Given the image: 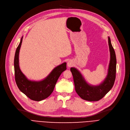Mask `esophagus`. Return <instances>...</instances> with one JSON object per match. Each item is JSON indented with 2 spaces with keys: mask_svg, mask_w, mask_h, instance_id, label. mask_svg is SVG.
<instances>
[{
  "mask_svg": "<svg viewBox=\"0 0 130 130\" xmlns=\"http://www.w3.org/2000/svg\"><path fill=\"white\" fill-rule=\"evenodd\" d=\"M73 64H73V61H72V60H70L68 61L67 64V66L69 67H70L72 66L73 65Z\"/></svg>",
  "mask_w": 130,
  "mask_h": 130,
  "instance_id": "1",
  "label": "esophagus"
}]
</instances>
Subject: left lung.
Here are the masks:
<instances>
[{
    "label": "left lung",
    "mask_w": 130,
    "mask_h": 130,
    "mask_svg": "<svg viewBox=\"0 0 130 130\" xmlns=\"http://www.w3.org/2000/svg\"><path fill=\"white\" fill-rule=\"evenodd\" d=\"M108 42L110 52V61L107 75L101 84L97 86L88 84L82 75L74 67L71 68L75 91L79 96L84 100L88 101H99L111 90L114 84L117 69V58L114 50L111 44L110 38L109 37Z\"/></svg>",
    "instance_id": "1"
}]
</instances>
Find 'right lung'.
I'll return each mask as SVG.
<instances>
[{
    "label": "right lung",
    "mask_w": 130,
    "mask_h": 130,
    "mask_svg": "<svg viewBox=\"0 0 130 130\" xmlns=\"http://www.w3.org/2000/svg\"><path fill=\"white\" fill-rule=\"evenodd\" d=\"M23 37L18 46L14 58L15 81L19 90L30 99L40 101L48 97L54 91L57 81L64 71L66 70V63L54 68L44 79L40 81H32L27 78L22 72L19 66V53L22 43Z\"/></svg>",
    "instance_id": "right-lung-1"
}]
</instances>
